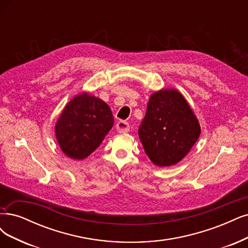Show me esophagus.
Instances as JSON below:
<instances>
[{
  "instance_id": "1",
  "label": "esophagus",
  "mask_w": 248,
  "mask_h": 248,
  "mask_svg": "<svg viewBox=\"0 0 248 248\" xmlns=\"http://www.w3.org/2000/svg\"><path fill=\"white\" fill-rule=\"evenodd\" d=\"M116 128H117V131L120 132V133H126L129 131L130 129V126L129 124H128V122H125V121H119L116 125Z\"/></svg>"
}]
</instances>
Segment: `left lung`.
<instances>
[{"mask_svg": "<svg viewBox=\"0 0 248 248\" xmlns=\"http://www.w3.org/2000/svg\"><path fill=\"white\" fill-rule=\"evenodd\" d=\"M200 133L198 119L181 92L169 88L152 93L139 136L154 164H177L189 154Z\"/></svg>", "mask_w": 248, "mask_h": 248, "instance_id": "8db88e82", "label": "left lung"}]
</instances>
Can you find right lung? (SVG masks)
Returning a JSON list of instances; mask_svg holds the SVG:
<instances>
[{
  "label": "right lung",
  "mask_w": 248,
  "mask_h": 248,
  "mask_svg": "<svg viewBox=\"0 0 248 248\" xmlns=\"http://www.w3.org/2000/svg\"><path fill=\"white\" fill-rule=\"evenodd\" d=\"M114 125L106 102L82 92L67 102L55 124V136L65 156L83 160L94 152Z\"/></svg>",
  "instance_id": "add662e5"
}]
</instances>
